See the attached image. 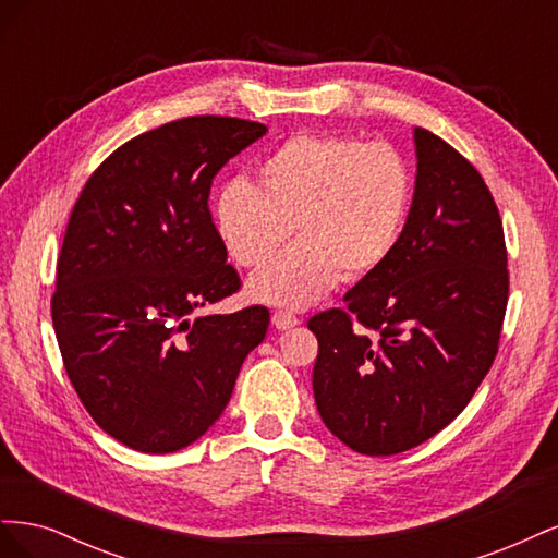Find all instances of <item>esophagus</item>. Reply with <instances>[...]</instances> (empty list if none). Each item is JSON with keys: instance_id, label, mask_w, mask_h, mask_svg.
<instances>
[{"instance_id": "34e87169", "label": "esophagus", "mask_w": 558, "mask_h": 558, "mask_svg": "<svg viewBox=\"0 0 558 558\" xmlns=\"http://www.w3.org/2000/svg\"><path fill=\"white\" fill-rule=\"evenodd\" d=\"M272 324L277 330H291L295 326H300V318L289 314V312H275L272 314Z\"/></svg>"}]
</instances>
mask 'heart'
Returning <instances> with one entry per match:
<instances>
[{"label": "heart", "mask_w": 558, "mask_h": 558, "mask_svg": "<svg viewBox=\"0 0 558 558\" xmlns=\"http://www.w3.org/2000/svg\"><path fill=\"white\" fill-rule=\"evenodd\" d=\"M260 185L226 183L214 205L218 238L234 263L256 267L248 295L305 310L342 277L359 281L391 258L412 205V172L398 148L342 134H295L258 167Z\"/></svg>", "instance_id": "obj_1"}]
</instances>
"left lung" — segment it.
<instances>
[{"label": "left lung", "mask_w": 558, "mask_h": 558, "mask_svg": "<svg viewBox=\"0 0 558 558\" xmlns=\"http://www.w3.org/2000/svg\"><path fill=\"white\" fill-rule=\"evenodd\" d=\"M414 154L412 207L391 258L347 291V310L307 324L318 340L316 410L365 456L408 451L463 412L508 307L502 221L484 179L424 128H414Z\"/></svg>", "instance_id": "8db88e82"}]
</instances>
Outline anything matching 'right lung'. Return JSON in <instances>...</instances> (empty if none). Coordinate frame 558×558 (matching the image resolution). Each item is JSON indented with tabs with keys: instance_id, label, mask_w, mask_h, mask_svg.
<instances>
[{
	"instance_id": "right-lung-1",
	"label": "right lung",
	"mask_w": 558,
	"mask_h": 558,
	"mask_svg": "<svg viewBox=\"0 0 558 558\" xmlns=\"http://www.w3.org/2000/svg\"><path fill=\"white\" fill-rule=\"evenodd\" d=\"M265 132L223 116L144 132L97 167L74 205L53 328L83 408L130 449L199 440L265 340V307L199 314L240 289L207 207L211 181Z\"/></svg>"
}]
</instances>
